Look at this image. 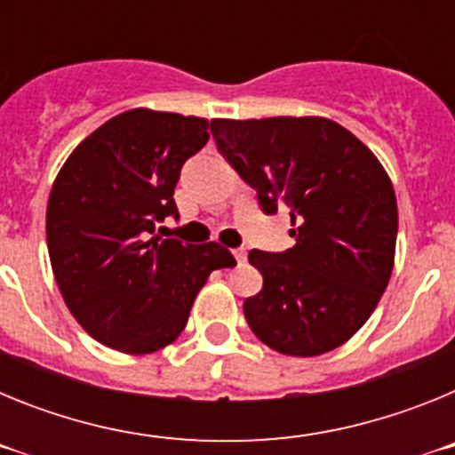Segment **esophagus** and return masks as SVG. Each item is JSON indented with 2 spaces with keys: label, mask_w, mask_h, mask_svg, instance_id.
Here are the masks:
<instances>
[{
  "label": "esophagus",
  "mask_w": 455,
  "mask_h": 455,
  "mask_svg": "<svg viewBox=\"0 0 455 455\" xmlns=\"http://www.w3.org/2000/svg\"><path fill=\"white\" fill-rule=\"evenodd\" d=\"M232 255H235V259L239 264L246 262V251H243V248H235V251H232Z\"/></svg>",
  "instance_id": "esophagus-1"
}]
</instances>
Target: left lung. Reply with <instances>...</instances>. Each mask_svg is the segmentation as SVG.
Instances as JSON below:
<instances>
[{"instance_id": "obj_1", "label": "left lung", "mask_w": 455, "mask_h": 455, "mask_svg": "<svg viewBox=\"0 0 455 455\" xmlns=\"http://www.w3.org/2000/svg\"><path fill=\"white\" fill-rule=\"evenodd\" d=\"M212 134L264 214L287 209L296 225L293 248L248 252L264 277L243 303L251 331L284 355L341 347L392 275L399 214L387 172L328 118L212 120Z\"/></svg>"}]
</instances>
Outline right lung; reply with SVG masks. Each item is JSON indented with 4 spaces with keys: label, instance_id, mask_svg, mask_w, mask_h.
Here are the masks:
<instances>
[{
    "label": "right lung",
    "instance_id": "obj_1",
    "mask_svg": "<svg viewBox=\"0 0 455 455\" xmlns=\"http://www.w3.org/2000/svg\"><path fill=\"white\" fill-rule=\"evenodd\" d=\"M204 118L132 108L82 140L47 203V248L68 309L84 331L123 353L178 339L216 268L235 267L219 243L152 236L172 216L184 162L204 148Z\"/></svg>",
    "mask_w": 455,
    "mask_h": 455
}]
</instances>
